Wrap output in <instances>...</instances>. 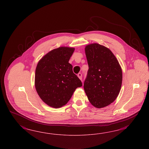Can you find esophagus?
I'll return each mask as SVG.
<instances>
[{
	"label": "esophagus",
	"mask_w": 149,
	"mask_h": 149,
	"mask_svg": "<svg viewBox=\"0 0 149 149\" xmlns=\"http://www.w3.org/2000/svg\"><path fill=\"white\" fill-rule=\"evenodd\" d=\"M77 77L80 80H82V74L81 73H79L77 74Z\"/></svg>",
	"instance_id": "esophagus-1"
}]
</instances>
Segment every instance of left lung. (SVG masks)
<instances>
[{"label": "left lung", "mask_w": 149, "mask_h": 149, "mask_svg": "<svg viewBox=\"0 0 149 149\" xmlns=\"http://www.w3.org/2000/svg\"><path fill=\"white\" fill-rule=\"evenodd\" d=\"M88 70L84 88L90 102L102 108L116 99L122 85L121 67L113 52L97 43L87 45Z\"/></svg>", "instance_id": "obj_1"}]
</instances>
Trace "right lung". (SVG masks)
<instances>
[{
	"instance_id": "1",
	"label": "right lung",
	"mask_w": 149,
	"mask_h": 149,
	"mask_svg": "<svg viewBox=\"0 0 149 149\" xmlns=\"http://www.w3.org/2000/svg\"><path fill=\"white\" fill-rule=\"evenodd\" d=\"M74 48L60 47L51 50L37 64L35 87L42 100L54 108L65 105L77 87L82 86L81 80L72 72L69 61Z\"/></svg>"
}]
</instances>
